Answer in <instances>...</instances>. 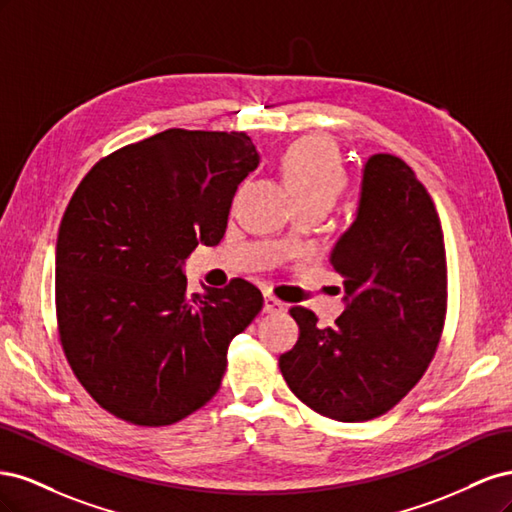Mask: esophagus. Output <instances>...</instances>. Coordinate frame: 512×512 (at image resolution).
<instances>
[{"mask_svg": "<svg viewBox=\"0 0 512 512\" xmlns=\"http://www.w3.org/2000/svg\"><path fill=\"white\" fill-rule=\"evenodd\" d=\"M265 314H280L284 312V303L280 299H275L273 294H265Z\"/></svg>", "mask_w": 512, "mask_h": 512, "instance_id": "1", "label": "esophagus"}]
</instances>
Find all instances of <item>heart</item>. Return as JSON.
<instances>
[{"instance_id":"1","label":"heart","mask_w":512,"mask_h":512,"mask_svg":"<svg viewBox=\"0 0 512 512\" xmlns=\"http://www.w3.org/2000/svg\"><path fill=\"white\" fill-rule=\"evenodd\" d=\"M284 173L299 203L331 207L348 185L342 158L335 145L322 136L294 143L284 156Z\"/></svg>"}]
</instances>
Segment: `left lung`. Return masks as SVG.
Wrapping results in <instances>:
<instances>
[{"label": "left lung", "mask_w": 512, "mask_h": 512, "mask_svg": "<svg viewBox=\"0 0 512 512\" xmlns=\"http://www.w3.org/2000/svg\"><path fill=\"white\" fill-rule=\"evenodd\" d=\"M346 309L320 329L292 307L299 342L280 356L290 391L344 423L389 412L421 380L446 316V252L438 211L414 170L391 153L363 164L356 218L331 252Z\"/></svg>", "instance_id": "1"}]
</instances>
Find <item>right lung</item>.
Wrapping results in <instances>:
<instances>
[{
	"mask_svg": "<svg viewBox=\"0 0 512 512\" xmlns=\"http://www.w3.org/2000/svg\"><path fill=\"white\" fill-rule=\"evenodd\" d=\"M260 162L245 132L164 130L100 160L70 198L55 250L61 346L123 421L173 425L218 393L232 337L262 309L237 277L190 294L185 260L218 245Z\"/></svg>",
	"mask_w": 512,
	"mask_h": 512,
	"instance_id": "1",
	"label": "right lung"
}]
</instances>
